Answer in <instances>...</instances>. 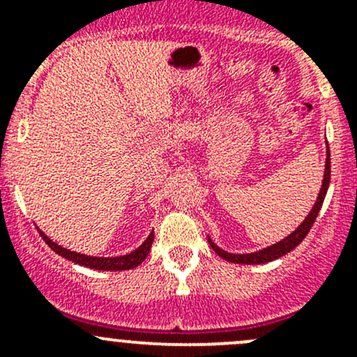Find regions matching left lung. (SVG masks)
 <instances>
[{
    "label": "left lung",
    "instance_id": "obj_1",
    "mask_svg": "<svg viewBox=\"0 0 357 357\" xmlns=\"http://www.w3.org/2000/svg\"><path fill=\"white\" fill-rule=\"evenodd\" d=\"M328 185H330V150H326L325 176H323V185H321V190H319L318 199H316L314 207H312V211L309 212L307 218L304 219V222H302V225L298 226V228L295 229L291 235L287 236V238H283L282 242H278V243H275V245L264 248V250L254 252V254H229V252L221 250V248L215 245V243H212L211 238H208V243H211L212 250H214L215 254L219 255V257L225 259V261L235 262V264H264V262H271V261H275V259L282 257V255L289 254L290 250H294V248L297 247L298 243H301L302 240L305 238V235L309 233L311 226L314 225L316 218H318L319 208H321V205H323V200H325Z\"/></svg>",
    "mask_w": 357,
    "mask_h": 357
}]
</instances>
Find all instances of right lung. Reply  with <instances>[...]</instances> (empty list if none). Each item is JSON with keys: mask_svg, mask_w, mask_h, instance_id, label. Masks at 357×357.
Listing matches in <instances>:
<instances>
[{"mask_svg": "<svg viewBox=\"0 0 357 357\" xmlns=\"http://www.w3.org/2000/svg\"><path fill=\"white\" fill-rule=\"evenodd\" d=\"M39 235L43 236V240H45L46 243H48L50 248H53V250H55L59 255H62V257L75 262V264L86 266V268L100 269V271H126V269L136 268V266H139L143 261H145L153 243V231H152L149 235V238L142 243V247H138L135 252H131V254L121 255V257H91V255L77 254V252L67 250V248L56 245V243L52 242V240H50L43 231H39Z\"/></svg>", "mask_w": 357, "mask_h": 357, "instance_id": "1", "label": "right lung"}]
</instances>
